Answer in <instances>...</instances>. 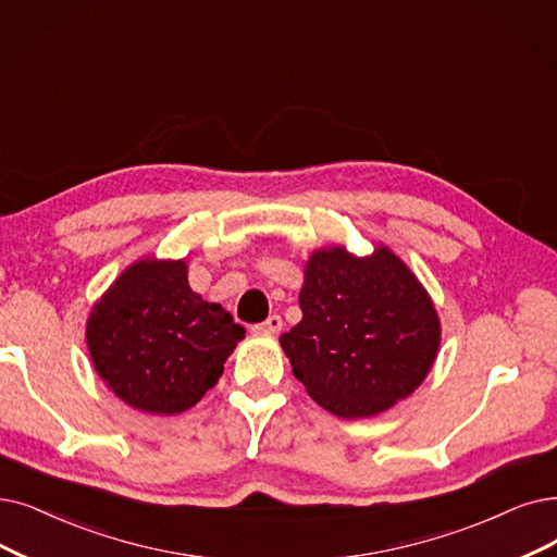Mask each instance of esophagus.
<instances>
[{"mask_svg":"<svg viewBox=\"0 0 557 557\" xmlns=\"http://www.w3.org/2000/svg\"><path fill=\"white\" fill-rule=\"evenodd\" d=\"M281 326H283L281 315H270V318H267L264 322L253 324V326H251V331H253V333H278V331H281Z\"/></svg>","mask_w":557,"mask_h":557,"instance_id":"obj_1","label":"esophagus"}]
</instances>
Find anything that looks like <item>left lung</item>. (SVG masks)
I'll list each match as a JSON object with an SVG mask.
<instances>
[{"label": "left lung", "mask_w": 557, "mask_h": 557, "mask_svg": "<svg viewBox=\"0 0 557 557\" xmlns=\"http://www.w3.org/2000/svg\"><path fill=\"white\" fill-rule=\"evenodd\" d=\"M301 322L281 345L297 380L341 418H368L411 395L441 341L432 299L388 249L315 251L299 293Z\"/></svg>", "instance_id": "1"}]
</instances>
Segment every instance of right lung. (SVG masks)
<instances>
[{
    "label": "right lung",
    "instance_id": "right-lung-1",
    "mask_svg": "<svg viewBox=\"0 0 557 557\" xmlns=\"http://www.w3.org/2000/svg\"><path fill=\"white\" fill-rule=\"evenodd\" d=\"M244 333L228 310L191 293L185 260H139L96 304L86 343L123 403L173 416L219 382Z\"/></svg>",
    "mask_w": 557,
    "mask_h": 557
}]
</instances>
